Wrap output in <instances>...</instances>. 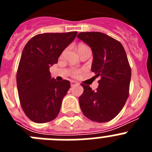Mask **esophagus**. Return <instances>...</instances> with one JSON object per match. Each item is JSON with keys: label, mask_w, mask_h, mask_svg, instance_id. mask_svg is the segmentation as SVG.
I'll list each match as a JSON object with an SVG mask.
<instances>
[{"label": "esophagus", "mask_w": 152, "mask_h": 152, "mask_svg": "<svg viewBox=\"0 0 152 152\" xmlns=\"http://www.w3.org/2000/svg\"><path fill=\"white\" fill-rule=\"evenodd\" d=\"M77 84H78V83L77 81H75V80H72L71 81V85H72V87H73L75 85H77Z\"/></svg>", "instance_id": "34e87169"}]
</instances>
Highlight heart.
<instances>
[{"label":"heart","mask_w":152,"mask_h":152,"mask_svg":"<svg viewBox=\"0 0 152 152\" xmlns=\"http://www.w3.org/2000/svg\"><path fill=\"white\" fill-rule=\"evenodd\" d=\"M84 47H86V45H84V44H80V45H78V47H77V50L82 49V48H84ZM79 73H80V71L77 69H72V72H71V75H72L73 77H76V76H77V75H79Z\"/></svg>","instance_id":"b5f03b06"}]
</instances>
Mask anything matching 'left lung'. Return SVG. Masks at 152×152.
Masks as SVG:
<instances>
[{
  "instance_id": "8db88e82",
  "label": "left lung",
  "mask_w": 152,
  "mask_h": 152,
  "mask_svg": "<svg viewBox=\"0 0 152 152\" xmlns=\"http://www.w3.org/2000/svg\"><path fill=\"white\" fill-rule=\"evenodd\" d=\"M77 37L91 47V71L100 77L96 91L81 84L80 110L94 122L110 121L122 110L129 96L131 68L126 51L119 41L100 32H83Z\"/></svg>"
}]
</instances>
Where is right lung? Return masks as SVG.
<instances>
[{
    "label": "right lung",
    "mask_w": 152,
    "mask_h": 152,
    "mask_svg": "<svg viewBox=\"0 0 152 152\" xmlns=\"http://www.w3.org/2000/svg\"><path fill=\"white\" fill-rule=\"evenodd\" d=\"M77 34H38L24 47L17 72V90L23 110L34 123H48L59 113L71 84L67 80L58 82L52 78L49 68L58 62L61 52Z\"/></svg>",
    "instance_id": "add662e5"
}]
</instances>
